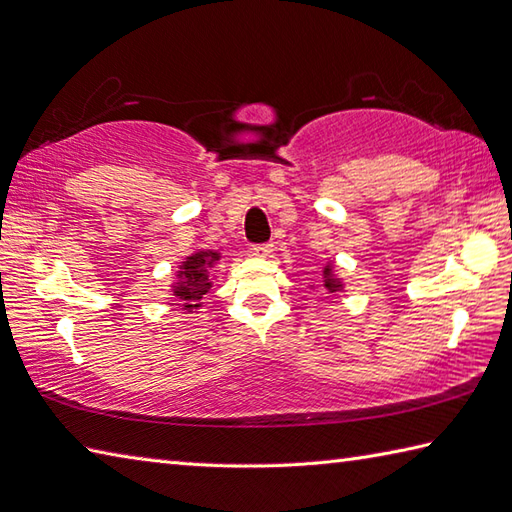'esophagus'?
<instances>
[{"instance_id":"34e87169","label":"esophagus","mask_w":512,"mask_h":512,"mask_svg":"<svg viewBox=\"0 0 512 512\" xmlns=\"http://www.w3.org/2000/svg\"><path fill=\"white\" fill-rule=\"evenodd\" d=\"M250 253H253L255 257L266 259L273 255V244H255V246H250Z\"/></svg>"}]
</instances>
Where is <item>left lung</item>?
<instances>
[{
  "mask_svg": "<svg viewBox=\"0 0 512 512\" xmlns=\"http://www.w3.org/2000/svg\"><path fill=\"white\" fill-rule=\"evenodd\" d=\"M321 286L330 292V295H336V292H341L345 288L343 279L336 275V268H334V262H325L323 268H321ZM312 290L317 286H310Z\"/></svg>",
  "mask_w": 512,
  "mask_h": 512,
  "instance_id": "8db88e82",
  "label": "left lung"
}]
</instances>
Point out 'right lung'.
Segmentation results:
<instances>
[{
	"label": "right lung",
	"instance_id": "obj_1",
	"mask_svg": "<svg viewBox=\"0 0 512 512\" xmlns=\"http://www.w3.org/2000/svg\"><path fill=\"white\" fill-rule=\"evenodd\" d=\"M220 259L222 255L217 250L198 248L180 262L169 290L182 301L184 312H198L202 308V297L213 286L211 270L220 264Z\"/></svg>",
	"mask_w": 512,
	"mask_h": 512
}]
</instances>
